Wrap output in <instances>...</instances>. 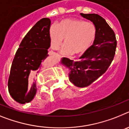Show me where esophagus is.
<instances>
[{
	"label": "esophagus",
	"instance_id": "34e87169",
	"mask_svg": "<svg viewBox=\"0 0 129 129\" xmlns=\"http://www.w3.org/2000/svg\"><path fill=\"white\" fill-rule=\"evenodd\" d=\"M49 55H56V53H49Z\"/></svg>",
	"mask_w": 129,
	"mask_h": 129
}]
</instances>
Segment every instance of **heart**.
<instances>
[{"label":"heart","mask_w":129,"mask_h":129,"mask_svg":"<svg viewBox=\"0 0 129 129\" xmlns=\"http://www.w3.org/2000/svg\"><path fill=\"white\" fill-rule=\"evenodd\" d=\"M96 38V28L92 23L83 20L63 19L49 30L50 44L52 49L56 50L64 45L61 52L63 55L83 54L93 45Z\"/></svg>","instance_id":"1"}]
</instances>
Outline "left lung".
<instances>
[{"label":"left lung","mask_w":129,"mask_h":129,"mask_svg":"<svg viewBox=\"0 0 129 129\" xmlns=\"http://www.w3.org/2000/svg\"><path fill=\"white\" fill-rule=\"evenodd\" d=\"M96 28V38L92 45L74 61L62 58L60 63L68 69L69 81L78 88L91 84L105 73L115 55L117 41L112 29L105 19L95 13H80Z\"/></svg>","instance_id":"obj_1"}]
</instances>
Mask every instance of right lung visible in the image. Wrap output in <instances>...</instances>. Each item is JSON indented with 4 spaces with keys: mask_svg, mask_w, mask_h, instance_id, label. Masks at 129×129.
Segmentation results:
<instances>
[{
    "mask_svg": "<svg viewBox=\"0 0 129 129\" xmlns=\"http://www.w3.org/2000/svg\"><path fill=\"white\" fill-rule=\"evenodd\" d=\"M51 20L43 18L26 34L15 53L8 79V91L20 104L28 103L36 93L37 76L50 47Z\"/></svg>",
    "mask_w": 129,
    "mask_h": 129,
    "instance_id": "right-lung-1",
    "label": "right lung"
}]
</instances>
